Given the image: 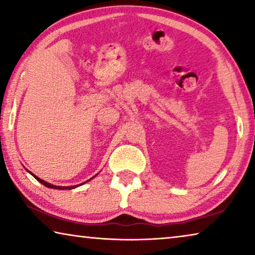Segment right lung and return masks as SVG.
Masks as SVG:
<instances>
[{"label":"right lung","instance_id":"right-lung-1","mask_svg":"<svg viewBox=\"0 0 255 255\" xmlns=\"http://www.w3.org/2000/svg\"><path fill=\"white\" fill-rule=\"evenodd\" d=\"M30 174H31L34 179H36L37 181H39V182L41 183V184H44V185H46L47 188H51V189H59V190H70V189H74V188H76V187H79V185H71V187H59V185H54V184H50V183H48V182H46V181H44V180H41V179H39L38 178V176H36L34 174H32L31 172H29ZM94 176H97V175H94ZM93 176V178H94ZM91 180V179H90ZM85 182H88V181H85ZM85 182H83V183H85ZM82 183V184H83Z\"/></svg>","mask_w":255,"mask_h":255}]
</instances>
